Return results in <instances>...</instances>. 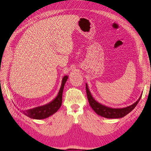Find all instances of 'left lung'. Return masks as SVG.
Wrapping results in <instances>:
<instances>
[{"instance_id":"left-lung-1","label":"left lung","mask_w":151,"mask_h":151,"mask_svg":"<svg viewBox=\"0 0 151 151\" xmlns=\"http://www.w3.org/2000/svg\"><path fill=\"white\" fill-rule=\"evenodd\" d=\"M86 93L89 104L90 105L91 107L93 109V111L98 115L105 118H108V119H118V118H121L126 116L128 114H129L135 109L138 103L139 102L142 96L141 95V96L136 102L133 104L131 105L128 106L126 107L112 108L108 107V106L101 104L100 103L98 102L96 100H95L94 98L93 97L90 91H89L87 83H86Z\"/></svg>"}]
</instances>
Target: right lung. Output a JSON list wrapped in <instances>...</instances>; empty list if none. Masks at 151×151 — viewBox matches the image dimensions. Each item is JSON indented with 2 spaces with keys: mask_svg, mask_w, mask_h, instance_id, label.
<instances>
[{
  "mask_svg": "<svg viewBox=\"0 0 151 151\" xmlns=\"http://www.w3.org/2000/svg\"><path fill=\"white\" fill-rule=\"evenodd\" d=\"M68 79V76H65L62 81V84L58 95L50 103L42 106H39L33 109H28L26 111H22L25 116L31 119H43L54 114L58 111L62 103V95L65 84Z\"/></svg>",
  "mask_w": 151,
  "mask_h": 151,
  "instance_id": "right-lung-1",
  "label": "right lung"
}]
</instances>
